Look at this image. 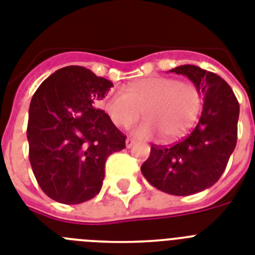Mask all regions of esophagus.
Wrapping results in <instances>:
<instances>
[{"label": "esophagus", "instance_id": "1", "mask_svg": "<svg viewBox=\"0 0 255 255\" xmlns=\"http://www.w3.org/2000/svg\"><path fill=\"white\" fill-rule=\"evenodd\" d=\"M133 144H134L133 138L127 137V140H126V146H127V148L129 149V148H132V146H133Z\"/></svg>", "mask_w": 255, "mask_h": 255}]
</instances>
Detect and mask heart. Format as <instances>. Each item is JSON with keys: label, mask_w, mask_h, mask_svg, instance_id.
Returning <instances> with one entry per match:
<instances>
[{"label": "heart", "mask_w": 255, "mask_h": 255, "mask_svg": "<svg viewBox=\"0 0 255 255\" xmlns=\"http://www.w3.org/2000/svg\"><path fill=\"white\" fill-rule=\"evenodd\" d=\"M101 105L118 127L131 126L142 111L146 119L132 129L133 134L150 137L158 132L170 140L185 133L196 121L202 94L195 85L154 76L128 84L126 93L110 92Z\"/></svg>", "instance_id": "heart-1"}]
</instances>
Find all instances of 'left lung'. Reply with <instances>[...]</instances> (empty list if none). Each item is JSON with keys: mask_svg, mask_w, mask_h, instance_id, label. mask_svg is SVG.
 <instances>
[{"mask_svg": "<svg viewBox=\"0 0 255 255\" xmlns=\"http://www.w3.org/2000/svg\"><path fill=\"white\" fill-rule=\"evenodd\" d=\"M171 73L186 76L203 95V111L194 131L170 146L152 145L141 165L146 181L170 195L187 196L214 186L224 173L237 142L240 105L220 76L196 65Z\"/></svg>", "mask_w": 255, "mask_h": 255, "instance_id": "left-lung-1", "label": "left lung"}]
</instances>
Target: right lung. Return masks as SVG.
Segmentation results:
<instances>
[{
    "mask_svg": "<svg viewBox=\"0 0 255 255\" xmlns=\"http://www.w3.org/2000/svg\"><path fill=\"white\" fill-rule=\"evenodd\" d=\"M114 85L78 65L61 68L31 99L27 124L30 163L51 199L80 204L98 195L105 163L126 148V136L94 109Z\"/></svg>",
    "mask_w": 255,
    "mask_h": 255,
    "instance_id": "right-lung-1",
    "label": "right lung"
}]
</instances>
